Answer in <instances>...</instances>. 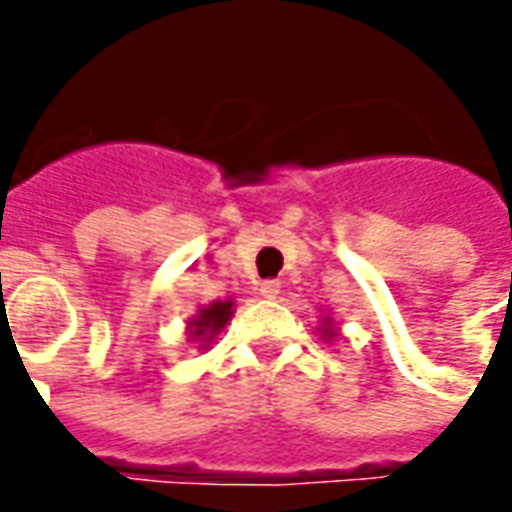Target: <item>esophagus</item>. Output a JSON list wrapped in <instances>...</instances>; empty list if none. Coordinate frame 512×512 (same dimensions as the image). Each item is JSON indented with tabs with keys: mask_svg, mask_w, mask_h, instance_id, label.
<instances>
[{
	"mask_svg": "<svg viewBox=\"0 0 512 512\" xmlns=\"http://www.w3.org/2000/svg\"><path fill=\"white\" fill-rule=\"evenodd\" d=\"M260 293L266 299H277L279 293H282V282L279 279H266V282H260Z\"/></svg>",
	"mask_w": 512,
	"mask_h": 512,
	"instance_id": "34e87169",
	"label": "esophagus"
}]
</instances>
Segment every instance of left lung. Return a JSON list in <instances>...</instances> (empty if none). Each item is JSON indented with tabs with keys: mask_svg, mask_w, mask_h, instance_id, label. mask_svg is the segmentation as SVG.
Returning <instances> with one entry per match:
<instances>
[{
	"mask_svg": "<svg viewBox=\"0 0 512 512\" xmlns=\"http://www.w3.org/2000/svg\"><path fill=\"white\" fill-rule=\"evenodd\" d=\"M318 334H321V340L332 343L334 337H340V323L334 321L332 315H326L321 321V326H318Z\"/></svg>",
	"mask_w": 512,
	"mask_h": 512,
	"instance_id": "8db88e82",
	"label": "left lung"
}]
</instances>
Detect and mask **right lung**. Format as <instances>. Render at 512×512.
<instances>
[{"instance_id":"1","label":"right lung","mask_w":512,"mask_h":512,"mask_svg":"<svg viewBox=\"0 0 512 512\" xmlns=\"http://www.w3.org/2000/svg\"><path fill=\"white\" fill-rule=\"evenodd\" d=\"M233 312V299H219L200 307V310L194 312L189 321H186V337H189V343H200V351H208L213 345V340H216V334L222 332L224 326L230 323Z\"/></svg>"}]
</instances>
